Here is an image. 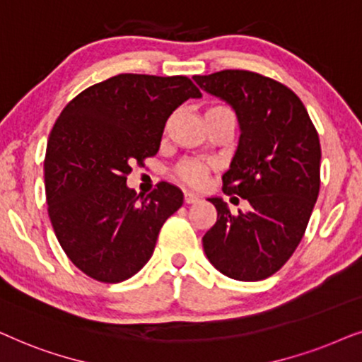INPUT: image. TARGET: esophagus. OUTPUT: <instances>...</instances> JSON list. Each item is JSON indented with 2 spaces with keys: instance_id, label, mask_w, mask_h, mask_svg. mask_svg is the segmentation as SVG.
<instances>
[{
  "instance_id": "1",
  "label": "esophagus",
  "mask_w": 362,
  "mask_h": 362,
  "mask_svg": "<svg viewBox=\"0 0 362 362\" xmlns=\"http://www.w3.org/2000/svg\"><path fill=\"white\" fill-rule=\"evenodd\" d=\"M184 200H185V204H197V202H199L200 199H199V195L192 194V192H185Z\"/></svg>"
}]
</instances>
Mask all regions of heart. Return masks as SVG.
Here are the masks:
<instances>
[{
  "instance_id": "obj_1",
  "label": "heart",
  "mask_w": 362,
  "mask_h": 362,
  "mask_svg": "<svg viewBox=\"0 0 362 362\" xmlns=\"http://www.w3.org/2000/svg\"><path fill=\"white\" fill-rule=\"evenodd\" d=\"M225 107H220V105H216V107H211L206 110V112H211V110H223ZM206 170H209V167L205 165V163L202 162H195V160H189V162H184L180 163L177 168V173L178 177L182 178V180L187 182L189 185H202L204 184L205 177H206Z\"/></svg>"
}]
</instances>
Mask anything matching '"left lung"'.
I'll use <instances>...</instances> for the list:
<instances>
[{"label":"left lung","mask_w":362,"mask_h":362,"mask_svg":"<svg viewBox=\"0 0 362 362\" xmlns=\"http://www.w3.org/2000/svg\"><path fill=\"white\" fill-rule=\"evenodd\" d=\"M194 79L237 114L238 147L221 178L225 194L250 204L231 215L220 197H210L216 221L202 238L204 252L225 276L264 279L305 235L320 194V137L300 98L269 77L226 69Z\"/></svg>","instance_id":"left-lung-1"}]
</instances>
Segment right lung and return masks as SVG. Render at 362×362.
Returning <instances> with one entry per match:
<instances>
[{
	"label": "right lung",
	"mask_w": 362,
	"mask_h": 362,
	"mask_svg": "<svg viewBox=\"0 0 362 362\" xmlns=\"http://www.w3.org/2000/svg\"><path fill=\"white\" fill-rule=\"evenodd\" d=\"M202 93L185 76L119 74L77 94L47 141V214L67 258L119 283L151 259L162 225L184 204L160 182L146 199L127 187L132 163L156 156L167 119Z\"/></svg>",
	"instance_id": "obj_1"
}]
</instances>
